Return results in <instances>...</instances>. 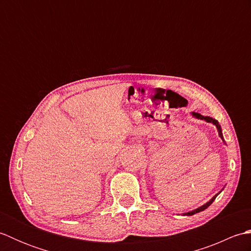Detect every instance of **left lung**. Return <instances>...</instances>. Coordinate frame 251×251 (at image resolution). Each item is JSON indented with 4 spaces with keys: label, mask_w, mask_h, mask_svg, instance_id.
I'll use <instances>...</instances> for the list:
<instances>
[{
    "label": "left lung",
    "mask_w": 251,
    "mask_h": 251,
    "mask_svg": "<svg viewBox=\"0 0 251 251\" xmlns=\"http://www.w3.org/2000/svg\"><path fill=\"white\" fill-rule=\"evenodd\" d=\"M192 114H193V116H195L196 119L204 120V121H206L207 123H212V124H214V125L217 127V129H218V132H219L220 138L223 140V142H225V139H223V135H222V130H221V126H220V124H219V122H218V121L215 120V119H212V117H210V116H202V115H201L200 113H195V112H193V113H192ZM220 192H221V191H220ZM220 192H219V193H220ZM219 193H218V194H219ZM218 194H216L209 201H207L206 204H204L202 206L197 208V209L192 210V211H190V212H185V214H183V215H185V216H192V215L197 214V212H201V211H202V210H205L206 208H208V207H209V206L212 204V201H214L216 200V197L218 196Z\"/></svg>",
    "instance_id": "left-lung-1"
}]
</instances>
